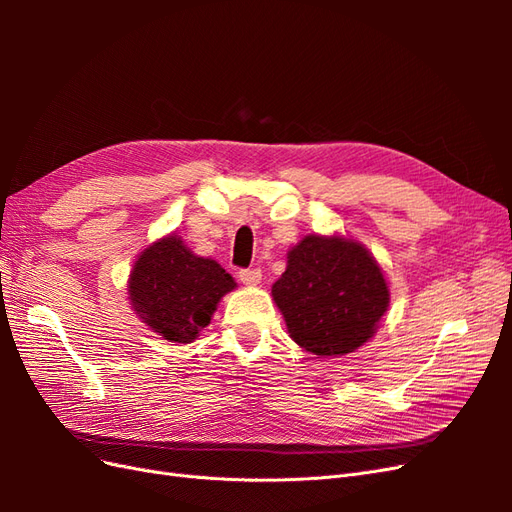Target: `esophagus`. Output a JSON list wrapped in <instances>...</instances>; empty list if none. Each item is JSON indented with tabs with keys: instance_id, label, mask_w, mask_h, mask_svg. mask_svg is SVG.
I'll use <instances>...</instances> for the list:
<instances>
[{
	"instance_id": "esophagus-1",
	"label": "esophagus",
	"mask_w": 512,
	"mask_h": 512,
	"mask_svg": "<svg viewBox=\"0 0 512 512\" xmlns=\"http://www.w3.org/2000/svg\"><path fill=\"white\" fill-rule=\"evenodd\" d=\"M239 280L245 286H258L262 280V273H260V269H243V271H239Z\"/></svg>"
}]
</instances>
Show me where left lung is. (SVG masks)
Listing matches in <instances>:
<instances>
[{"label": "left lung", "instance_id": "8db88e82", "mask_svg": "<svg viewBox=\"0 0 512 512\" xmlns=\"http://www.w3.org/2000/svg\"><path fill=\"white\" fill-rule=\"evenodd\" d=\"M271 297L292 342L329 359L356 352L376 335L391 288L361 241L314 232L288 250Z\"/></svg>", "mask_w": 512, "mask_h": 512}]
</instances>
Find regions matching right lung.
<instances>
[{"label":"right lung","instance_id":"right-lung-1","mask_svg":"<svg viewBox=\"0 0 512 512\" xmlns=\"http://www.w3.org/2000/svg\"><path fill=\"white\" fill-rule=\"evenodd\" d=\"M237 288L220 262L194 254L170 232L147 245L128 277V299L145 327L166 342L190 344L211 322L224 294Z\"/></svg>","mask_w":512,"mask_h":512}]
</instances>
